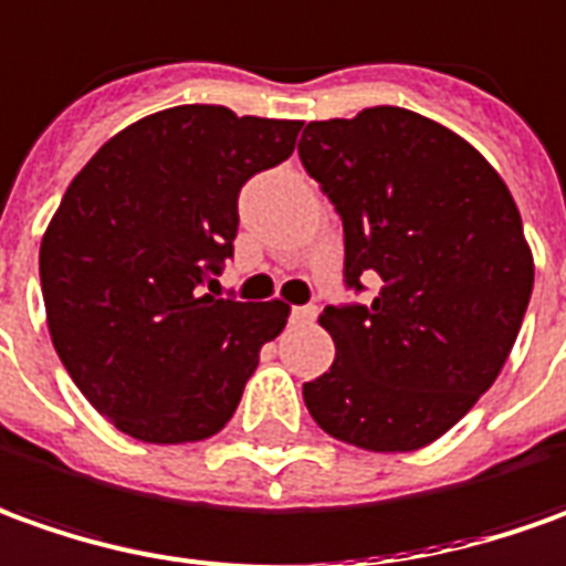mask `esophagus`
<instances>
[{"instance_id": "34e87169", "label": "esophagus", "mask_w": 566, "mask_h": 566, "mask_svg": "<svg viewBox=\"0 0 566 566\" xmlns=\"http://www.w3.org/2000/svg\"><path fill=\"white\" fill-rule=\"evenodd\" d=\"M317 317V307L314 305H298L290 311V321L292 323H311Z\"/></svg>"}]
</instances>
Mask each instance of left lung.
I'll return each instance as SVG.
<instances>
[{"label":"left lung","instance_id":"obj_1","mask_svg":"<svg viewBox=\"0 0 566 566\" xmlns=\"http://www.w3.org/2000/svg\"><path fill=\"white\" fill-rule=\"evenodd\" d=\"M298 157L342 218L345 290L376 283L323 307L335 360L305 407L345 443L419 450L509 360L533 292L521 212L469 142L403 107L307 123Z\"/></svg>","mask_w":566,"mask_h":566}]
</instances>
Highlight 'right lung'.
<instances>
[{
  "instance_id": "obj_1",
  "label": "right lung",
  "mask_w": 566,
  "mask_h": 566,
  "mask_svg": "<svg viewBox=\"0 0 566 566\" xmlns=\"http://www.w3.org/2000/svg\"><path fill=\"white\" fill-rule=\"evenodd\" d=\"M298 132L185 104L123 128L67 187L39 249L49 333L85 400L128 438L218 434L261 345L283 333V302L212 292L233 259L240 190L290 159Z\"/></svg>"
}]
</instances>
